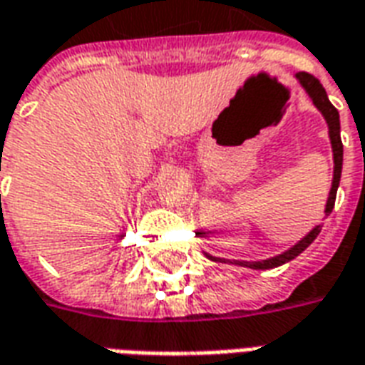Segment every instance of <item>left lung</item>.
Here are the masks:
<instances>
[{
	"mask_svg": "<svg viewBox=\"0 0 365 365\" xmlns=\"http://www.w3.org/2000/svg\"><path fill=\"white\" fill-rule=\"evenodd\" d=\"M297 78V82L301 83V88L307 91V96L311 97V101L313 105L321 111V115L327 120V125H329V138H330V146H332V160H334V172H332V185H330L329 191V199H327V205H324V217H329L332 213V209H334V201H336V191H338V183H340V174H342V140H340V115H338L336 107L330 103L329 96H327V91L322 88V83L314 78V76L307 74V72H299L295 74ZM322 225H317L309 235L299 240L297 245H293L289 250H285V252L277 254L274 258H268V260H258V262H245V260H232L230 264H237V266H242V268H250V269H272L277 268V266H282V264H287L293 258H297L299 254L305 250L307 246L313 242L314 238L319 237V232H321ZM205 256L209 260L215 262H227L225 258H215L211 254H207Z\"/></svg>",
	"mask_w": 365,
	"mask_h": 365,
	"instance_id": "1",
	"label": "left lung"
}]
</instances>
